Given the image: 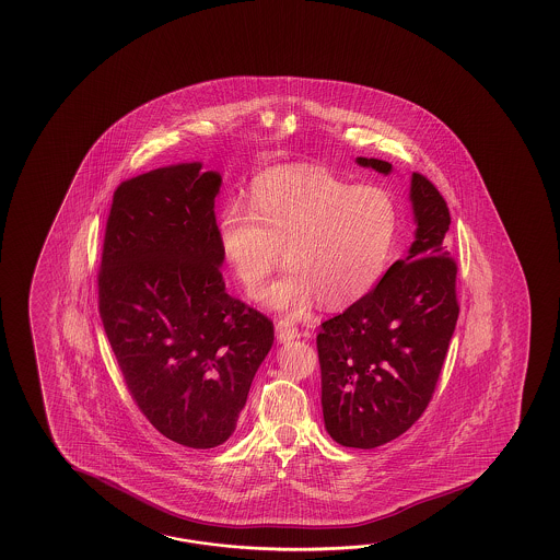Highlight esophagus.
<instances>
[{
  "label": "esophagus",
  "instance_id": "obj_1",
  "mask_svg": "<svg viewBox=\"0 0 560 560\" xmlns=\"http://www.w3.org/2000/svg\"><path fill=\"white\" fill-rule=\"evenodd\" d=\"M276 336L280 342H290V340H296L300 332H298L294 322L288 320V318H280L276 322Z\"/></svg>",
  "mask_w": 560,
  "mask_h": 560
}]
</instances>
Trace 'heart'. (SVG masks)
<instances>
[{"label": "heart", "mask_w": 560, "mask_h": 560, "mask_svg": "<svg viewBox=\"0 0 560 560\" xmlns=\"http://www.w3.org/2000/svg\"><path fill=\"white\" fill-rule=\"evenodd\" d=\"M398 230L393 191L354 186L322 167H276L252 184L246 210L230 206L218 246L240 285L254 294L280 262L284 276L260 300L302 316L318 300L342 308L381 280Z\"/></svg>", "instance_id": "1"}]
</instances>
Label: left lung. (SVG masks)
<instances>
[{
  "label": "left lung",
  "mask_w": 560,
  "mask_h": 560,
  "mask_svg": "<svg viewBox=\"0 0 560 560\" xmlns=\"http://www.w3.org/2000/svg\"><path fill=\"white\" fill-rule=\"evenodd\" d=\"M357 162L381 174L393 170L376 158ZM410 202L417 234L408 256L369 294L322 322L316 336L324 424L334 441L350 448L394 441L422 417L458 320V268L444 240L448 206L418 172Z\"/></svg>",
  "instance_id": "left-lung-1"
}]
</instances>
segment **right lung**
Listing matches in <instances>:
<instances>
[{
	"label": "right lung",
	"instance_id": "1",
	"mask_svg": "<svg viewBox=\"0 0 560 560\" xmlns=\"http://www.w3.org/2000/svg\"><path fill=\"white\" fill-rule=\"evenodd\" d=\"M202 164L121 182L97 272L100 316L133 402L158 432L214 448L236 430L275 324L226 292L214 202Z\"/></svg>",
	"mask_w": 560,
	"mask_h": 560
}]
</instances>
